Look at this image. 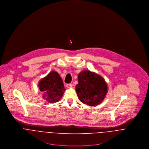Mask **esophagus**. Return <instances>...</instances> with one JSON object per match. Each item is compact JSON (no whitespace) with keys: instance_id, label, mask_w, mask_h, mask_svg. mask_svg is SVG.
I'll return each mask as SVG.
<instances>
[{"instance_id":"esophagus-1","label":"esophagus","mask_w":149,"mask_h":149,"mask_svg":"<svg viewBox=\"0 0 149 149\" xmlns=\"http://www.w3.org/2000/svg\"><path fill=\"white\" fill-rule=\"evenodd\" d=\"M66 86H67V88H70L72 86V84H66Z\"/></svg>"}]
</instances>
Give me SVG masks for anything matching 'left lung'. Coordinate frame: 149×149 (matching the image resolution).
<instances>
[{
	"mask_svg": "<svg viewBox=\"0 0 149 149\" xmlns=\"http://www.w3.org/2000/svg\"><path fill=\"white\" fill-rule=\"evenodd\" d=\"M76 91L79 100L90 106H96L104 99L107 85L104 79L89 70H83L78 76Z\"/></svg>",
	"mask_w": 149,
	"mask_h": 149,
	"instance_id": "1",
	"label": "left lung"
}]
</instances>
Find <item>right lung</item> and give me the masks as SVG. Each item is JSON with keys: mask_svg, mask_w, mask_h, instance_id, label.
Segmentation results:
<instances>
[{"mask_svg": "<svg viewBox=\"0 0 149 149\" xmlns=\"http://www.w3.org/2000/svg\"><path fill=\"white\" fill-rule=\"evenodd\" d=\"M38 86L42 93L43 98L49 103L58 102L65 90L61 78L54 71L51 72L40 81Z\"/></svg>", "mask_w": 149, "mask_h": 149, "instance_id": "right-lung-1", "label": "right lung"}]
</instances>
